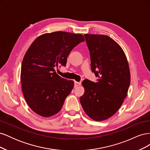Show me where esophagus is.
<instances>
[{"instance_id":"obj_1","label":"esophagus","mask_w":150,"mask_h":150,"mask_svg":"<svg viewBox=\"0 0 150 150\" xmlns=\"http://www.w3.org/2000/svg\"><path fill=\"white\" fill-rule=\"evenodd\" d=\"M81 84V83L79 82H77V81H74V87H77V86H80Z\"/></svg>"}]
</instances>
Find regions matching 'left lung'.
<instances>
[{
    "instance_id": "obj_1",
    "label": "left lung",
    "mask_w": 150,
    "mask_h": 150,
    "mask_svg": "<svg viewBox=\"0 0 150 150\" xmlns=\"http://www.w3.org/2000/svg\"><path fill=\"white\" fill-rule=\"evenodd\" d=\"M91 56V67L98 82L83 81L84 88L80 103L94 121L110 118L119 110L128 94L130 71L128 61L120 45L108 35H84Z\"/></svg>"
}]
</instances>
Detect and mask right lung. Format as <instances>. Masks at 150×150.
Wrapping results in <instances>:
<instances>
[{"label":"right lung","instance_id":"1","mask_svg":"<svg viewBox=\"0 0 150 150\" xmlns=\"http://www.w3.org/2000/svg\"><path fill=\"white\" fill-rule=\"evenodd\" d=\"M84 36L64 31L39 35L27 51L21 72L25 101L36 114L50 117L59 111L74 87V81L59 76L54 67L66 66L67 57Z\"/></svg>","mask_w":150,"mask_h":150}]
</instances>
